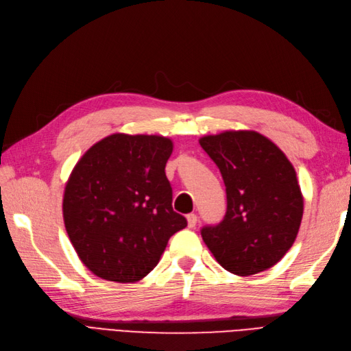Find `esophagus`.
Segmentation results:
<instances>
[{
    "label": "esophagus",
    "mask_w": 351,
    "mask_h": 351,
    "mask_svg": "<svg viewBox=\"0 0 351 351\" xmlns=\"http://www.w3.org/2000/svg\"><path fill=\"white\" fill-rule=\"evenodd\" d=\"M186 219H188V227L189 228H193V227L197 226V223H198V217L195 214H188Z\"/></svg>",
    "instance_id": "esophagus-1"
}]
</instances>
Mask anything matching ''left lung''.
Segmentation results:
<instances>
[{
  "label": "left lung",
  "mask_w": 351,
  "mask_h": 351,
  "mask_svg": "<svg viewBox=\"0 0 351 351\" xmlns=\"http://www.w3.org/2000/svg\"><path fill=\"white\" fill-rule=\"evenodd\" d=\"M201 147L221 172L227 211L201 236L226 270L239 276L263 271L287 254L304 214L295 169L283 152L256 132L205 136Z\"/></svg>",
  "instance_id": "obj_1"
}]
</instances>
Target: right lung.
Returning a JSON list of instances; mask_svg holds the SVG:
<instances>
[{"mask_svg": "<svg viewBox=\"0 0 351 351\" xmlns=\"http://www.w3.org/2000/svg\"><path fill=\"white\" fill-rule=\"evenodd\" d=\"M172 141L111 134L76 163L64 188L63 219L82 263L98 278L137 282L188 226L173 211L165 166Z\"/></svg>", "mask_w": 351, "mask_h": 351, "instance_id": "add662e5", "label": "right lung"}]
</instances>
